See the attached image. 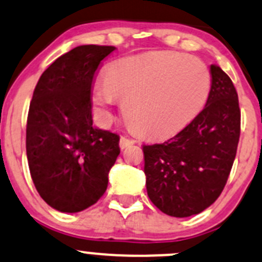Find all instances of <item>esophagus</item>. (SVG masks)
Here are the masks:
<instances>
[{"label": "esophagus", "instance_id": "obj_1", "mask_svg": "<svg viewBox=\"0 0 262 262\" xmlns=\"http://www.w3.org/2000/svg\"><path fill=\"white\" fill-rule=\"evenodd\" d=\"M131 145H134V141H132L131 139H127V137H125V136H122L120 139L121 149H126V147L131 146Z\"/></svg>", "mask_w": 262, "mask_h": 262}]
</instances>
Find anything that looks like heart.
Returning a JSON list of instances; mask_svg holds the SVG:
<instances>
[{
  "mask_svg": "<svg viewBox=\"0 0 262 262\" xmlns=\"http://www.w3.org/2000/svg\"><path fill=\"white\" fill-rule=\"evenodd\" d=\"M206 64L180 51H151L120 59L93 87V104L107 116L117 97L128 125L141 136L163 139L184 128L208 101Z\"/></svg>",
  "mask_w": 262,
  "mask_h": 262,
  "instance_id": "obj_1",
  "label": "heart"
}]
</instances>
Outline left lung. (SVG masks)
I'll list each match as a JSON object with an SVG mask.
<instances>
[{"label":"left lung","instance_id":"8db88e82","mask_svg":"<svg viewBox=\"0 0 262 262\" xmlns=\"http://www.w3.org/2000/svg\"><path fill=\"white\" fill-rule=\"evenodd\" d=\"M212 88L203 111L161 144L144 145L150 201L171 217H189L221 195L241 132L238 96L231 78L211 66Z\"/></svg>","mask_w":262,"mask_h":262}]
</instances>
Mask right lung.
<instances>
[{
	"label": "right lung",
	"instance_id": "1",
	"mask_svg": "<svg viewBox=\"0 0 262 262\" xmlns=\"http://www.w3.org/2000/svg\"><path fill=\"white\" fill-rule=\"evenodd\" d=\"M115 47L80 45L40 77L26 125V155L37 193L59 212L75 213L104 194L120 155V136L94 127L92 88Z\"/></svg>",
	"mask_w": 262,
	"mask_h": 262
}]
</instances>
